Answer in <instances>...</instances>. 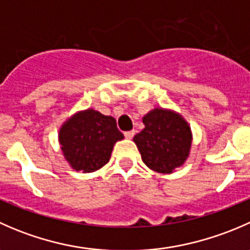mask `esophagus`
<instances>
[{"instance_id":"34e87169","label":"esophagus","mask_w":250,"mask_h":250,"mask_svg":"<svg viewBox=\"0 0 250 250\" xmlns=\"http://www.w3.org/2000/svg\"><path fill=\"white\" fill-rule=\"evenodd\" d=\"M135 134V130H128V132L125 133V137L127 138V139H132L133 137H134Z\"/></svg>"}]
</instances>
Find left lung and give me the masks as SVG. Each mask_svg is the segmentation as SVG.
<instances>
[{
    "mask_svg": "<svg viewBox=\"0 0 250 250\" xmlns=\"http://www.w3.org/2000/svg\"><path fill=\"white\" fill-rule=\"evenodd\" d=\"M145 128L133 140L141 160L155 172L169 174L185 163L192 134L188 123L172 110L153 109L144 116Z\"/></svg>",
    "mask_w": 250,
    "mask_h": 250,
    "instance_id": "left-lung-1",
    "label": "left lung"
}]
</instances>
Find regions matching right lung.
Segmentation results:
<instances>
[{
	"label": "right lung",
	"mask_w": 250,
	"mask_h": 250,
	"mask_svg": "<svg viewBox=\"0 0 250 250\" xmlns=\"http://www.w3.org/2000/svg\"><path fill=\"white\" fill-rule=\"evenodd\" d=\"M116 120L88 109L75 113L59 130L65 160L77 172L92 173L110 160L113 145L123 139Z\"/></svg>",
	"instance_id": "right-lung-1"
}]
</instances>
